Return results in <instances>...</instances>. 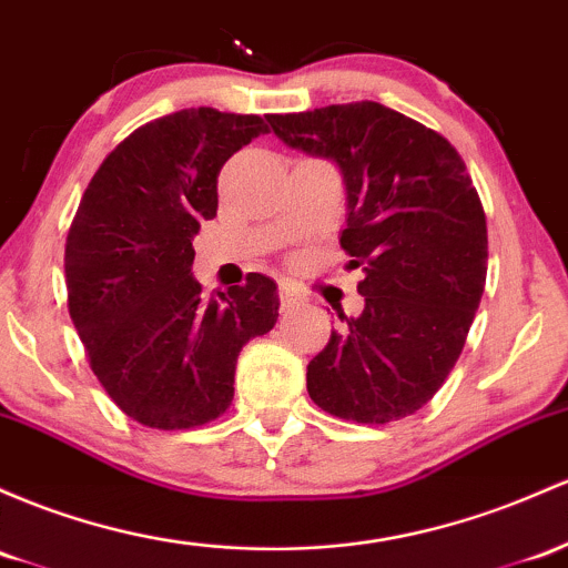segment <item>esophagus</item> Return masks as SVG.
Listing matches in <instances>:
<instances>
[{
    "instance_id": "34e87169",
    "label": "esophagus",
    "mask_w": 568,
    "mask_h": 568,
    "mask_svg": "<svg viewBox=\"0 0 568 568\" xmlns=\"http://www.w3.org/2000/svg\"><path fill=\"white\" fill-rule=\"evenodd\" d=\"M304 302V296L298 294L291 283H280V307L283 310H291V307H298V304Z\"/></svg>"
}]
</instances>
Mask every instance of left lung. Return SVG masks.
I'll return each mask as SVG.
<instances>
[{
    "mask_svg": "<svg viewBox=\"0 0 568 568\" xmlns=\"http://www.w3.org/2000/svg\"><path fill=\"white\" fill-rule=\"evenodd\" d=\"M288 148L339 166L364 313L307 366L310 398L345 420H402L434 398L464 351L488 274V226L466 164L434 129L377 102L272 115Z\"/></svg>",
    "mask_w": 568,
    "mask_h": 568,
    "instance_id": "obj_1",
    "label": "left lung"
}]
</instances>
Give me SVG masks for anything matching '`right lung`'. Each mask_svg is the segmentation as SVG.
Instances as JSON below:
<instances>
[{
  "label": "right lung",
  "instance_id": "1",
  "mask_svg": "<svg viewBox=\"0 0 568 568\" xmlns=\"http://www.w3.org/2000/svg\"><path fill=\"white\" fill-rule=\"evenodd\" d=\"M270 132L261 115L191 108L155 118L102 161L67 234V302L102 388L136 423L204 426L229 409L242 345L277 323V285L207 296L193 245L217 213V174Z\"/></svg>",
  "mask_w": 568,
  "mask_h": 568
}]
</instances>
